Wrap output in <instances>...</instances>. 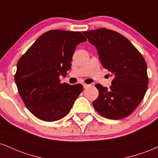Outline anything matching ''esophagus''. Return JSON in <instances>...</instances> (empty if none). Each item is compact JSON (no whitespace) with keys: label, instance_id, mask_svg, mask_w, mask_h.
I'll return each instance as SVG.
<instances>
[{"label":"esophagus","instance_id":"1","mask_svg":"<svg viewBox=\"0 0 158 158\" xmlns=\"http://www.w3.org/2000/svg\"><path fill=\"white\" fill-rule=\"evenodd\" d=\"M83 86H84V89H87L88 87H89L90 85L89 84H83Z\"/></svg>","mask_w":158,"mask_h":158}]
</instances>
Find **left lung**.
I'll list each match as a JSON object with an SVG mask.
<instances>
[{"label":"left lung","mask_w":158,"mask_h":158,"mask_svg":"<svg viewBox=\"0 0 158 158\" xmlns=\"http://www.w3.org/2000/svg\"><path fill=\"white\" fill-rule=\"evenodd\" d=\"M83 33L96 47L102 66L113 77L109 89L95 84L99 94L93 102L94 108L110 119L126 117L140 104L148 88L144 58L130 41L117 32L101 28Z\"/></svg>","instance_id":"left-lung-1"}]
</instances>
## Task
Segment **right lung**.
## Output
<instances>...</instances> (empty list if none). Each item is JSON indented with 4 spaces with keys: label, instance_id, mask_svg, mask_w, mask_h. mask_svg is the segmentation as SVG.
<instances>
[{
    "label": "right lung",
    "instance_id": "add662e5",
    "mask_svg": "<svg viewBox=\"0 0 158 158\" xmlns=\"http://www.w3.org/2000/svg\"><path fill=\"white\" fill-rule=\"evenodd\" d=\"M86 41L81 32L52 30L39 37L19 59L15 84L36 118L54 122L69 113L83 86L61 84L60 76L66 75L76 46Z\"/></svg>",
    "mask_w": 158,
    "mask_h": 158
}]
</instances>
